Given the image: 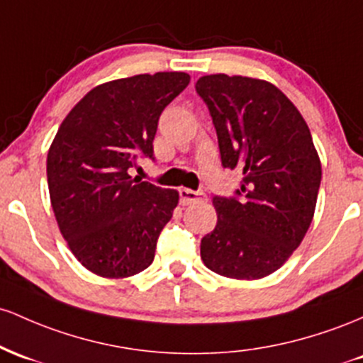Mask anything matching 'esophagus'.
I'll return each instance as SVG.
<instances>
[{"mask_svg": "<svg viewBox=\"0 0 363 363\" xmlns=\"http://www.w3.org/2000/svg\"><path fill=\"white\" fill-rule=\"evenodd\" d=\"M206 194L201 190H190V189H180V201L183 206H189L194 202H202L206 201Z\"/></svg>", "mask_w": 363, "mask_h": 363, "instance_id": "obj_1", "label": "esophagus"}]
</instances>
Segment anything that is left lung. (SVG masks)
Masks as SVG:
<instances>
[{
	"instance_id": "1",
	"label": "left lung",
	"mask_w": 363,
	"mask_h": 363,
	"mask_svg": "<svg viewBox=\"0 0 363 363\" xmlns=\"http://www.w3.org/2000/svg\"><path fill=\"white\" fill-rule=\"evenodd\" d=\"M225 168L242 169L235 197H214L218 225L201 242L211 271L260 279L278 271L302 243L319 194L320 160L295 104L266 80L201 77Z\"/></svg>"
}]
</instances>
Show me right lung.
Here are the masks:
<instances>
[{
    "label": "right lung",
    "instance_id": "right-lung-1",
    "mask_svg": "<svg viewBox=\"0 0 363 363\" xmlns=\"http://www.w3.org/2000/svg\"><path fill=\"white\" fill-rule=\"evenodd\" d=\"M190 82L157 72L94 87L68 113L48 152V186L60 231L94 274L128 278L147 269L178 203V192L130 177L154 160L162 109Z\"/></svg>",
    "mask_w": 363,
    "mask_h": 363
}]
</instances>
